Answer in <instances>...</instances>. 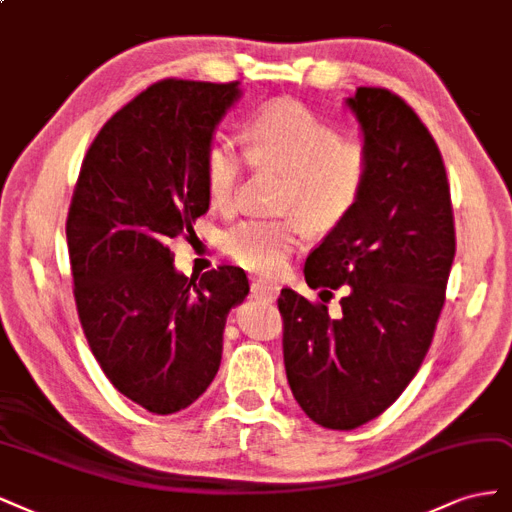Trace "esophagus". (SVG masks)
Returning a JSON list of instances; mask_svg holds the SVG:
<instances>
[{"instance_id": "34e87169", "label": "esophagus", "mask_w": 512, "mask_h": 512, "mask_svg": "<svg viewBox=\"0 0 512 512\" xmlns=\"http://www.w3.org/2000/svg\"><path fill=\"white\" fill-rule=\"evenodd\" d=\"M280 287L274 283V280H266V278H255L251 283V293L255 295V298H261V300H276Z\"/></svg>"}]
</instances>
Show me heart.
<instances>
[{"label":"heart","instance_id":"1","mask_svg":"<svg viewBox=\"0 0 512 512\" xmlns=\"http://www.w3.org/2000/svg\"><path fill=\"white\" fill-rule=\"evenodd\" d=\"M246 155L261 166L287 172L283 210L287 219H246L223 238L227 255L242 268L276 272L298 246L302 223L312 232L340 225L364 195L370 159L357 142L317 112L295 102L263 108L246 129V153L229 138L214 140L204 155V183L210 202L234 208Z\"/></svg>","mask_w":512,"mask_h":512}]
</instances>
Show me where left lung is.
<instances>
[{
    "label": "left lung",
    "instance_id": "obj_1",
    "mask_svg": "<svg viewBox=\"0 0 512 512\" xmlns=\"http://www.w3.org/2000/svg\"><path fill=\"white\" fill-rule=\"evenodd\" d=\"M346 106L364 134L368 183L304 266L310 289H349L342 315L291 289L278 298L293 398L327 430L372 421L415 378L455 257L447 170L415 110L381 87H359Z\"/></svg>",
    "mask_w": 512,
    "mask_h": 512
}]
</instances>
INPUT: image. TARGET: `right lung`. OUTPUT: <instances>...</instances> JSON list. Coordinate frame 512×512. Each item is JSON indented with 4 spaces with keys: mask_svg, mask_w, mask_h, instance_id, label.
I'll return each instance as SVG.
<instances>
[{
    "mask_svg": "<svg viewBox=\"0 0 512 512\" xmlns=\"http://www.w3.org/2000/svg\"><path fill=\"white\" fill-rule=\"evenodd\" d=\"M240 82L168 78L100 129L65 223L82 332L125 398L155 415L191 406L217 376L244 270L176 272L170 242L208 210L204 155Z\"/></svg>",
    "mask_w": 512,
    "mask_h": 512,
    "instance_id": "obj_1",
    "label": "right lung"
}]
</instances>
